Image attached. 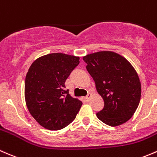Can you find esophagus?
<instances>
[{
    "mask_svg": "<svg viewBox=\"0 0 157 157\" xmlns=\"http://www.w3.org/2000/svg\"><path fill=\"white\" fill-rule=\"evenodd\" d=\"M91 97H92V94L90 93H88V94L87 95L86 97H85V100H86L87 101H89L90 100V98H91Z\"/></svg>",
    "mask_w": 157,
    "mask_h": 157,
    "instance_id": "34e87169",
    "label": "esophagus"
}]
</instances>
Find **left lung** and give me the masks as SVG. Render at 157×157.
<instances>
[{"mask_svg": "<svg viewBox=\"0 0 157 157\" xmlns=\"http://www.w3.org/2000/svg\"><path fill=\"white\" fill-rule=\"evenodd\" d=\"M82 59L104 101L103 109L97 113L98 119L113 127L125 123L136 111L141 96V85L135 68L113 51H99Z\"/></svg>", "mask_w": 157, "mask_h": 157, "instance_id": "8db88e82", "label": "left lung"}]
</instances>
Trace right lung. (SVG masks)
Here are the masks:
<instances>
[{"label": "right lung", "mask_w": 157, "mask_h": 157, "mask_svg": "<svg viewBox=\"0 0 157 157\" xmlns=\"http://www.w3.org/2000/svg\"><path fill=\"white\" fill-rule=\"evenodd\" d=\"M79 56L53 53L40 56L29 69L25 80V101L32 117L48 130L67 127L82 105L66 89L65 82L79 64Z\"/></svg>", "instance_id": "add662e5"}]
</instances>
